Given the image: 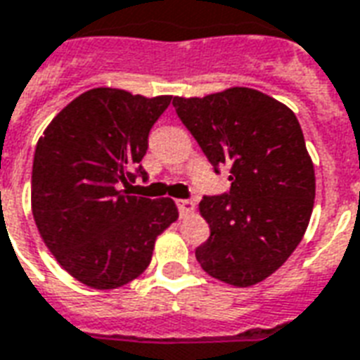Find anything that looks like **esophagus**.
Returning <instances> with one entry per match:
<instances>
[{
	"mask_svg": "<svg viewBox=\"0 0 360 360\" xmlns=\"http://www.w3.org/2000/svg\"><path fill=\"white\" fill-rule=\"evenodd\" d=\"M177 206H179V212L183 217H187L188 214H194V210H196V204L193 200H177Z\"/></svg>",
	"mask_w": 360,
	"mask_h": 360,
	"instance_id": "esophagus-1",
	"label": "esophagus"
}]
</instances>
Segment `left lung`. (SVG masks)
<instances>
[{"label":"left lung","mask_w":360,"mask_h":360,"mask_svg":"<svg viewBox=\"0 0 360 360\" xmlns=\"http://www.w3.org/2000/svg\"><path fill=\"white\" fill-rule=\"evenodd\" d=\"M175 112L231 191L204 196L210 238L196 259L217 281L248 288L282 267L307 231L315 167L288 106L250 87L206 97H173Z\"/></svg>","instance_id":"obj_1"}]
</instances>
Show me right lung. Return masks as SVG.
<instances>
[{"mask_svg": "<svg viewBox=\"0 0 360 360\" xmlns=\"http://www.w3.org/2000/svg\"><path fill=\"white\" fill-rule=\"evenodd\" d=\"M172 95L126 89L82 93L45 127L32 166V215L58 265L85 286L114 290L153 259L160 234L179 217L172 198L129 193L148 131Z\"/></svg>", "mask_w": 360, "mask_h": 360, "instance_id": "obj_1", "label": "right lung"}]
</instances>
